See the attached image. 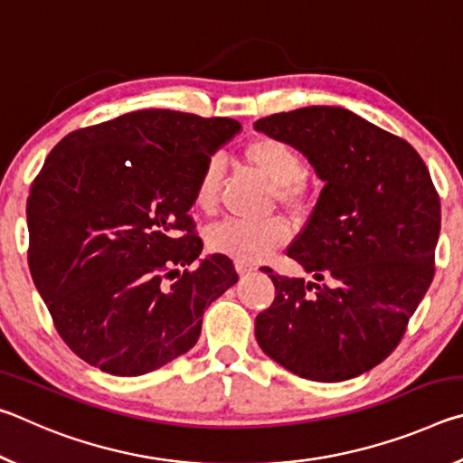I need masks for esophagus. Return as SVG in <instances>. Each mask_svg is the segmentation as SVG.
Here are the masks:
<instances>
[{
  "label": "esophagus",
  "mask_w": 463,
  "mask_h": 463,
  "mask_svg": "<svg viewBox=\"0 0 463 463\" xmlns=\"http://www.w3.org/2000/svg\"><path fill=\"white\" fill-rule=\"evenodd\" d=\"M234 269H237L239 276H245V273L255 271V265H250L247 261H234Z\"/></svg>",
  "instance_id": "34e87169"
}]
</instances>
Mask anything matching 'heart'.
<instances>
[{
	"instance_id": "obj_1",
	"label": "heart",
	"mask_w": 463,
	"mask_h": 463,
	"mask_svg": "<svg viewBox=\"0 0 463 463\" xmlns=\"http://www.w3.org/2000/svg\"><path fill=\"white\" fill-rule=\"evenodd\" d=\"M242 159L273 187V195L288 213H302L308 202L302 155L292 145L276 137H257L242 148ZM222 184V163L208 159L194 190L195 206L213 213ZM208 247L231 255L237 261H260L288 241L286 224L278 218L268 221H224L208 231Z\"/></svg>"
}]
</instances>
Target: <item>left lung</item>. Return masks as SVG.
<instances>
[{
    "instance_id": "1",
    "label": "left lung",
    "mask_w": 463,
    "mask_h": 463,
    "mask_svg": "<svg viewBox=\"0 0 463 463\" xmlns=\"http://www.w3.org/2000/svg\"><path fill=\"white\" fill-rule=\"evenodd\" d=\"M255 130L298 148L325 182L288 247L321 284L261 268L276 300L255 318L257 343L300 378H355L396 349L433 281L441 203L429 169L404 138L345 108L273 114Z\"/></svg>"
}]
</instances>
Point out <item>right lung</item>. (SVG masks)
<instances>
[{
    "label": "right lung",
    "mask_w": 463,
    "mask_h": 463,
    "mask_svg": "<svg viewBox=\"0 0 463 463\" xmlns=\"http://www.w3.org/2000/svg\"><path fill=\"white\" fill-rule=\"evenodd\" d=\"M237 132L231 118L138 109L71 132L46 156L26 203L28 265L83 362L112 375L169 364L237 284L226 255L198 260L190 216L203 163Z\"/></svg>",
    "instance_id": "1"
}]
</instances>
